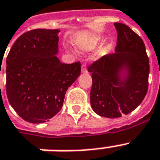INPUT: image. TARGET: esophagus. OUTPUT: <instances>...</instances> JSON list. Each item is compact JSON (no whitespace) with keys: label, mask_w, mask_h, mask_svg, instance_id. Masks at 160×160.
I'll return each instance as SVG.
<instances>
[{"label":"esophagus","mask_w":160,"mask_h":160,"mask_svg":"<svg viewBox=\"0 0 160 160\" xmlns=\"http://www.w3.org/2000/svg\"><path fill=\"white\" fill-rule=\"evenodd\" d=\"M81 72L82 73H87L88 70H87V67H86V65L85 64H83L81 65Z\"/></svg>","instance_id":"34e87169"}]
</instances>
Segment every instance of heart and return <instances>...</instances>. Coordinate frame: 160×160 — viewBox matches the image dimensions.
<instances>
[{"label":"heart","mask_w":160,"mask_h":160,"mask_svg":"<svg viewBox=\"0 0 160 160\" xmlns=\"http://www.w3.org/2000/svg\"><path fill=\"white\" fill-rule=\"evenodd\" d=\"M99 42H100V39H96V40H95L94 41H92V43L90 44V46H89V48H92V47H94L95 46H96Z\"/></svg>","instance_id":"b5f03b06"}]
</instances>
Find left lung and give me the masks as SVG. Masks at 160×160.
Listing matches in <instances>:
<instances>
[{
    "instance_id": "1",
    "label": "left lung",
    "mask_w": 160,
    "mask_h": 160,
    "mask_svg": "<svg viewBox=\"0 0 160 160\" xmlns=\"http://www.w3.org/2000/svg\"><path fill=\"white\" fill-rule=\"evenodd\" d=\"M115 52L88 66L91 73L90 104L100 116L119 118L139 106L148 91L149 61L142 39L129 26L114 23ZM125 68L127 74L121 77Z\"/></svg>"
}]
</instances>
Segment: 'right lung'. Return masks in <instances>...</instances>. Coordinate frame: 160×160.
Segmentation results:
<instances>
[{
    "instance_id": "right-lung-1",
    "label": "right lung",
    "mask_w": 160,
    "mask_h": 160,
    "mask_svg": "<svg viewBox=\"0 0 160 160\" xmlns=\"http://www.w3.org/2000/svg\"><path fill=\"white\" fill-rule=\"evenodd\" d=\"M59 30L34 29L19 37L6 57L7 98L27 122L49 121L62 108L68 88L80 75V62L56 57Z\"/></svg>"
}]
</instances>
